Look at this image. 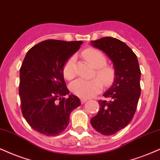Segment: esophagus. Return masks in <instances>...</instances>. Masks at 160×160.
I'll return each mask as SVG.
<instances>
[{"label":"esophagus","instance_id":"esophagus-1","mask_svg":"<svg viewBox=\"0 0 160 160\" xmlns=\"http://www.w3.org/2000/svg\"><path fill=\"white\" fill-rule=\"evenodd\" d=\"M80 101H81V103L84 104V102H85L87 101V98H81Z\"/></svg>","mask_w":160,"mask_h":160}]
</instances>
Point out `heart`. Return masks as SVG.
<instances>
[{"label": "heart", "mask_w": 160, "mask_h": 160, "mask_svg": "<svg viewBox=\"0 0 160 160\" xmlns=\"http://www.w3.org/2000/svg\"><path fill=\"white\" fill-rule=\"evenodd\" d=\"M82 56L96 68L94 75L99 78L77 79L70 84V90L81 98H90L101 91L103 87L102 83L105 86L113 83L115 78V70L112 67L107 65V58L102 51L97 49H87L82 52ZM62 72L63 76L68 80L72 79L76 76V57L74 56L70 57L64 63Z\"/></svg>", "instance_id": "1"}]
</instances>
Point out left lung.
I'll return each mask as SVG.
<instances>
[{
  "label": "left lung",
  "instance_id": "left-lung-1",
  "mask_svg": "<svg viewBox=\"0 0 160 160\" xmlns=\"http://www.w3.org/2000/svg\"><path fill=\"white\" fill-rule=\"evenodd\" d=\"M91 44L111 59L116 78L113 86L103 94L110 101L98 100L99 110L90 123L101 134L113 135L131 122L137 110L141 93L140 68L135 53L119 39L104 37L91 41Z\"/></svg>",
  "mask_w": 160,
  "mask_h": 160
}]
</instances>
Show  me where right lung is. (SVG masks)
I'll return each mask as SVG.
<instances>
[{"instance_id":"obj_1","label":"right lung","mask_w":160,"mask_h":160,"mask_svg":"<svg viewBox=\"0 0 160 160\" xmlns=\"http://www.w3.org/2000/svg\"><path fill=\"white\" fill-rule=\"evenodd\" d=\"M83 41L49 39L29 49L20 69L21 112L35 131L47 137L60 134L69 125L72 110L81 104L69 96L62 69Z\"/></svg>"}]
</instances>
